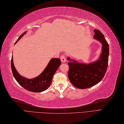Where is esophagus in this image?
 I'll list each match as a JSON object with an SVG mask.
<instances>
[{
  "mask_svg": "<svg viewBox=\"0 0 124 124\" xmlns=\"http://www.w3.org/2000/svg\"><path fill=\"white\" fill-rule=\"evenodd\" d=\"M61 60L62 62H65L66 61V56L65 55H62L61 56Z\"/></svg>",
  "mask_w": 124,
  "mask_h": 124,
  "instance_id": "obj_1",
  "label": "esophagus"
}]
</instances>
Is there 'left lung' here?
Returning <instances> with one entry per match:
<instances>
[{"instance_id":"left-lung-1","label":"left lung","mask_w":124,"mask_h":124,"mask_svg":"<svg viewBox=\"0 0 124 124\" xmlns=\"http://www.w3.org/2000/svg\"><path fill=\"white\" fill-rule=\"evenodd\" d=\"M94 31V38L102 45V53L98 60L85 64L77 63L67 58L70 61L68 62L69 65L68 77L71 83L78 89H85L97 85L103 79L107 71L109 54L108 43L101 31L95 29Z\"/></svg>"}]
</instances>
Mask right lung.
<instances>
[{
	"instance_id": "1",
	"label": "right lung",
	"mask_w": 124,
	"mask_h": 124,
	"mask_svg": "<svg viewBox=\"0 0 124 124\" xmlns=\"http://www.w3.org/2000/svg\"><path fill=\"white\" fill-rule=\"evenodd\" d=\"M25 34V32L18 39L16 43ZM61 61L59 58H53L50 60L48 64L42 73L38 77L32 79H28L20 75L13 64V56L11 59V69L13 76L20 85L25 89L32 92H41L47 90L50 86L54 75L61 65Z\"/></svg>"
}]
</instances>
